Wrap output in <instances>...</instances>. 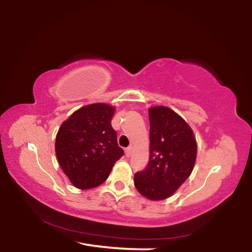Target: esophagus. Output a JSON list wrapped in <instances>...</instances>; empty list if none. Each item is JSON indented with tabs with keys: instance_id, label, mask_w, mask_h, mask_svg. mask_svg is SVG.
<instances>
[{
	"instance_id": "34e87169",
	"label": "esophagus",
	"mask_w": 252,
	"mask_h": 252,
	"mask_svg": "<svg viewBox=\"0 0 252 252\" xmlns=\"http://www.w3.org/2000/svg\"><path fill=\"white\" fill-rule=\"evenodd\" d=\"M131 155H132V148H131V147L126 148V156L127 158H130Z\"/></svg>"
}]
</instances>
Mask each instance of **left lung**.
Masks as SVG:
<instances>
[{
	"mask_svg": "<svg viewBox=\"0 0 252 252\" xmlns=\"http://www.w3.org/2000/svg\"><path fill=\"white\" fill-rule=\"evenodd\" d=\"M150 158L147 167L134 174L136 190L150 200L169 198L192 172L197 143L191 127L171 109L149 110Z\"/></svg>",
	"mask_w": 252,
	"mask_h": 252,
	"instance_id": "obj_1",
	"label": "left lung"
}]
</instances>
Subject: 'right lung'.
Returning a JSON list of instances; mask_svg holds the SVG:
<instances>
[{
    "mask_svg": "<svg viewBox=\"0 0 252 252\" xmlns=\"http://www.w3.org/2000/svg\"><path fill=\"white\" fill-rule=\"evenodd\" d=\"M114 108L109 104L85 105L62 123L55 140L60 167L79 189H91L108 179L123 156L117 132L111 126Z\"/></svg>",
    "mask_w": 252,
    "mask_h": 252,
    "instance_id": "right-lung-1",
    "label": "right lung"
}]
</instances>
